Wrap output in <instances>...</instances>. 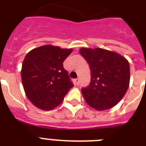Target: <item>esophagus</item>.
Instances as JSON below:
<instances>
[{"instance_id":"obj_1","label":"esophagus","mask_w":146,"mask_h":146,"mask_svg":"<svg viewBox=\"0 0 146 146\" xmlns=\"http://www.w3.org/2000/svg\"><path fill=\"white\" fill-rule=\"evenodd\" d=\"M75 84L77 85V86H79V85H80V80H79V79H76V80H75Z\"/></svg>"}]
</instances>
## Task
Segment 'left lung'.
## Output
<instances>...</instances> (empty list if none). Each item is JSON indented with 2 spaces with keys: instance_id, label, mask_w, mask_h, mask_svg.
<instances>
[{
  "instance_id": "left-lung-1",
  "label": "left lung",
  "mask_w": 146,
  "mask_h": 146,
  "mask_svg": "<svg viewBox=\"0 0 146 146\" xmlns=\"http://www.w3.org/2000/svg\"><path fill=\"white\" fill-rule=\"evenodd\" d=\"M89 64L91 82L82 88V96L89 106L97 111L114 107L127 92L129 84V62L117 53L99 48L80 49Z\"/></svg>"
}]
</instances>
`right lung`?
<instances>
[{
    "mask_svg": "<svg viewBox=\"0 0 146 146\" xmlns=\"http://www.w3.org/2000/svg\"><path fill=\"white\" fill-rule=\"evenodd\" d=\"M72 51V48L47 44L26 55L22 65V82L26 96L35 107L44 111L52 110L61 104L73 86L63 66Z\"/></svg>",
    "mask_w": 146,
    "mask_h": 146,
    "instance_id": "obj_1",
    "label": "right lung"
}]
</instances>
